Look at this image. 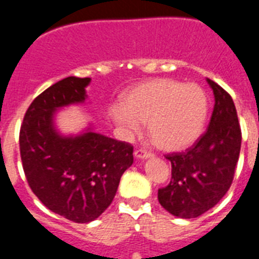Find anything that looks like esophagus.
Returning a JSON list of instances; mask_svg holds the SVG:
<instances>
[{"instance_id":"34e87169","label":"esophagus","mask_w":259,"mask_h":259,"mask_svg":"<svg viewBox=\"0 0 259 259\" xmlns=\"http://www.w3.org/2000/svg\"><path fill=\"white\" fill-rule=\"evenodd\" d=\"M135 157L139 159H146V158H152L153 154L150 152H146L145 149H139L135 150Z\"/></svg>"}]
</instances>
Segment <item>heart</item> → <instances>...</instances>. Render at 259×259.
<instances>
[{
  "label": "heart",
  "instance_id": "obj_1",
  "mask_svg": "<svg viewBox=\"0 0 259 259\" xmlns=\"http://www.w3.org/2000/svg\"><path fill=\"white\" fill-rule=\"evenodd\" d=\"M209 114V98L202 87L172 79L137 84L110 109L114 122L128 134L146 123L150 140L167 152L191 146L201 136Z\"/></svg>",
  "mask_w": 259,
  "mask_h": 259
}]
</instances>
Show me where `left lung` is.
Listing matches in <instances>:
<instances>
[{"instance_id":"1","label":"left lung","mask_w":259,"mask_h":259,"mask_svg":"<svg viewBox=\"0 0 259 259\" xmlns=\"http://www.w3.org/2000/svg\"><path fill=\"white\" fill-rule=\"evenodd\" d=\"M214 110L207 131L183 153L167 154L171 182L158 189V201L179 218H197L214 207L232 184L241 148V130L233 100L207 79Z\"/></svg>"}]
</instances>
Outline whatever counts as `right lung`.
<instances>
[{"label":"right lung","instance_id":"add662e5","mask_svg":"<svg viewBox=\"0 0 259 259\" xmlns=\"http://www.w3.org/2000/svg\"><path fill=\"white\" fill-rule=\"evenodd\" d=\"M91 77L68 76L32 101L20 127L23 170L32 192L53 212L75 223L97 219L113 202L134 146L89 127L76 136L56 128L57 110L83 104Z\"/></svg>","mask_w":259,"mask_h":259}]
</instances>
